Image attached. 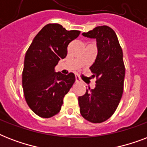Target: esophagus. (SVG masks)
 I'll list each match as a JSON object with an SVG mask.
<instances>
[{"label":"esophagus","instance_id":"1","mask_svg":"<svg viewBox=\"0 0 147 147\" xmlns=\"http://www.w3.org/2000/svg\"><path fill=\"white\" fill-rule=\"evenodd\" d=\"M76 82H81L80 77H79L78 75H76Z\"/></svg>","mask_w":147,"mask_h":147}]
</instances>
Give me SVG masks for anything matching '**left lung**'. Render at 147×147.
Instances as JSON below:
<instances>
[{
  "mask_svg": "<svg viewBox=\"0 0 147 147\" xmlns=\"http://www.w3.org/2000/svg\"><path fill=\"white\" fill-rule=\"evenodd\" d=\"M82 35L96 39L98 55L90 67L92 77L97 79L95 88H88L83 96L78 97L80 113L92 123H101L113 115L123 94V51L116 33L109 26H97Z\"/></svg>",
  "mask_w": 147,
  "mask_h": 147,
  "instance_id": "obj_1",
  "label": "left lung"
}]
</instances>
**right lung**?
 <instances>
[{
	"mask_svg": "<svg viewBox=\"0 0 147 147\" xmlns=\"http://www.w3.org/2000/svg\"><path fill=\"white\" fill-rule=\"evenodd\" d=\"M80 34L62 25L49 24L37 33L26 53L22 85L27 105L36 114L49 118L61 110L63 98L73 85L72 72H55V67L67 55V47Z\"/></svg>",
	"mask_w": 147,
	"mask_h": 147,
	"instance_id": "obj_1",
	"label": "right lung"
}]
</instances>
